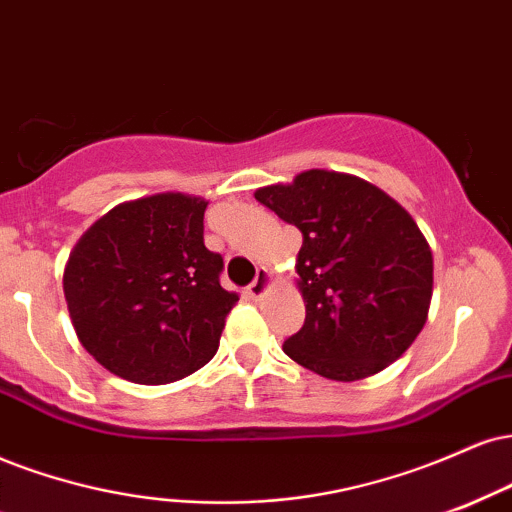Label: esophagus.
<instances>
[{
	"instance_id": "esophagus-1",
	"label": "esophagus",
	"mask_w": 512,
	"mask_h": 512,
	"mask_svg": "<svg viewBox=\"0 0 512 512\" xmlns=\"http://www.w3.org/2000/svg\"><path fill=\"white\" fill-rule=\"evenodd\" d=\"M274 286V279H272V272H267V269H260L255 276V281L248 286V295L252 300H260L264 298V293L269 291V288Z\"/></svg>"
}]
</instances>
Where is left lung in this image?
<instances>
[{"instance_id":"8db88e82","label":"left lung","mask_w":512,"mask_h":512,"mask_svg":"<svg viewBox=\"0 0 512 512\" xmlns=\"http://www.w3.org/2000/svg\"><path fill=\"white\" fill-rule=\"evenodd\" d=\"M255 200L303 233L295 260L305 324L283 353L319 377L357 381L398 360L420 336L434 257L403 205L360 176L310 169Z\"/></svg>"}]
</instances>
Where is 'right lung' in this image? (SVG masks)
Instances as JSON below:
<instances>
[{
  "label": "right lung",
  "instance_id": "right-lung-1",
  "mask_svg": "<svg viewBox=\"0 0 512 512\" xmlns=\"http://www.w3.org/2000/svg\"><path fill=\"white\" fill-rule=\"evenodd\" d=\"M205 197L157 193L109 209L71 250L64 295L71 324L104 369L133 384H171L219 348L238 293L205 248Z\"/></svg>",
  "mask_w": 512,
  "mask_h": 512
}]
</instances>
